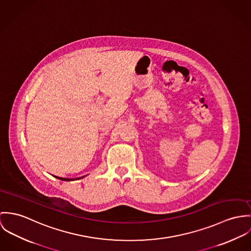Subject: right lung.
<instances>
[{"mask_svg":"<svg viewBox=\"0 0 251 251\" xmlns=\"http://www.w3.org/2000/svg\"><path fill=\"white\" fill-rule=\"evenodd\" d=\"M56 178L57 179H59V180H62V181H72V180H78V179H81V178H83V177H80V178H76V179H73V178H61V177H57V176H55Z\"/></svg>","mask_w":251,"mask_h":251,"instance_id":"1","label":"right lung"}]
</instances>
